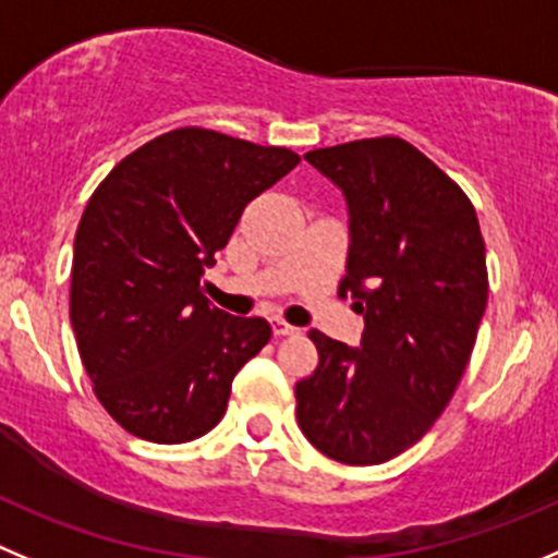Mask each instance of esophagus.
Wrapping results in <instances>:
<instances>
[{
  "label": "esophagus",
  "mask_w": 558,
  "mask_h": 558,
  "mask_svg": "<svg viewBox=\"0 0 558 558\" xmlns=\"http://www.w3.org/2000/svg\"><path fill=\"white\" fill-rule=\"evenodd\" d=\"M270 328H274V337H290V333H299V328L284 323L282 317H276V320L270 323Z\"/></svg>",
  "instance_id": "obj_1"
}]
</instances>
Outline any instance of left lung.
Instances as JSON below:
<instances>
[{
	"mask_svg": "<svg viewBox=\"0 0 558 558\" xmlns=\"http://www.w3.org/2000/svg\"><path fill=\"white\" fill-rule=\"evenodd\" d=\"M350 214L339 295L364 315L359 348L312 328L317 369L295 384L301 433L326 458L378 465L452 400L487 306L480 219L465 191L400 136L306 153Z\"/></svg>",
	"mask_w": 558,
	"mask_h": 558,
	"instance_id": "1",
	"label": "left lung"
}]
</instances>
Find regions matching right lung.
Listing matches in <instances>:
<instances>
[{"instance_id":"right-lung-1","label":"right lung","mask_w":558,"mask_h":558,"mask_svg":"<svg viewBox=\"0 0 558 558\" xmlns=\"http://www.w3.org/2000/svg\"><path fill=\"white\" fill-rule=\"evenodd\" d=\"M299 161L288 147L185 125L93 191L73 243L71 326L95 397L131 435L185 444L221 422L232 378L270 326L210 306L205 268L243 208Z\"/></svg>"}]
</instances>
